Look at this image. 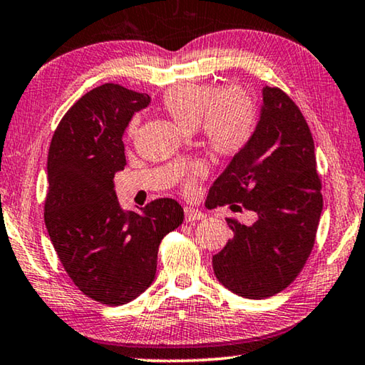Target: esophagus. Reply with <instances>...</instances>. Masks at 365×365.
<instances>
[{"label": "esophagus", "instance_id": "esophagus-1", "mask_svg": "<svg viewBox=\"0 0 365 365\" xmlns=\"http://www.w3.org/2000/svg\"><path fill=\"white\" fill-rule=\"evenodd\" d=\"M201 219H205V212H201L200 210H195V207H190V206L185 207V221L193 222V221H201Z\"/></svg>", "mask_w": 365, "mask_h": 365}]
</instances>
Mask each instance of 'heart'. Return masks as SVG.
<instances>
[{"mask_svg":"<svg viewBox=\"0 0 365 365\" xmlns=\"http://www.w3.org/2000/svg\"><path fill=\"white\" fill-rule=\"evenodd\" d=\"M160 107L183 128L198 126L201 138L214 154L232 158L252 141L258 125V106L250 92L242 88H225L214 92L198 83H180L167 89ZM130 138L138 133V120L128 125ZM206 175V167L196 164L187 175V187Z\"/></svg>","mask_w":365,"mask_h":365,"instance_id":"obj_1","label":"heart"}]
</instances>
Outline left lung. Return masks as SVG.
I'll use <instances>...</instances> for the list:
<instances>
[{
  "instance_id": "1",
  "label": "left lung",
  "mask_w": 365,
  "mask_h": 365,
  "mask_svg": "<svg viewBox=\"0 0 365 365\" xmlns=\"http://www.w3.org/2000/svg\"><path fill=\"white\" fill-rule=\"evenodd\" d=\"M206 205L258 216L252 225L225 219L234 235L212 257L224 287L266 299L296 279L315 244L323 196L314 138L284 91L264 86L255 135L212 183Z\"/></svg>"
}]
</instances>
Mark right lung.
Instances as JSON below:
<instances>
[{
	"mask_svg": "<svg viewBox=\"0 0 365 365\" xmlns=\"http://www.w3.org/2000/svg\"><path fill=\"white\" fill-rule=\"evenodd\" d=\"M148 94L107 83L68 110L51 138L43 219L63 268L86 296L123 305L151 286L160 240L183 207L159 198L125 212L113 177L126 165L123 133Z\"/></svg>",
	"mask_w": 365,
	"mask_h": 365,
	"instance_id": "right-lung-1",
	"label": "right lung"
}]
</instances>
